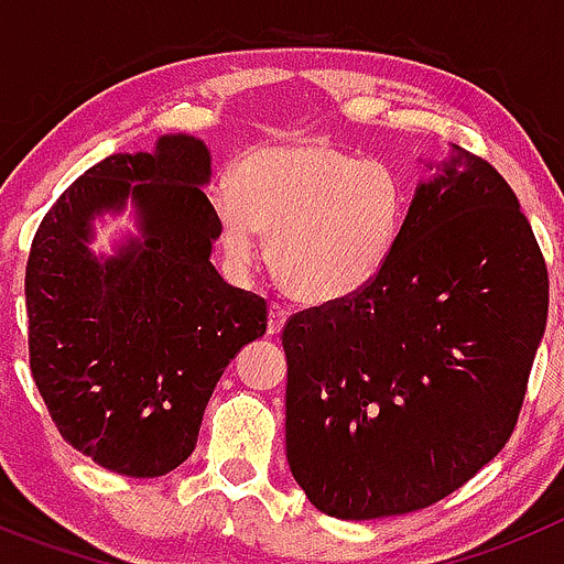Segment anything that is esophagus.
I'll return each mask as SVG.
<instances>
[{
  "label": "esophagus",
  "mask_w": 564,
  "mask_h": 564,
  "mask_svg": "<svg viewBox=\"0 0 564 564\" xmlns=\"http://www.w3.org/2000/svg\"><path fill=\"white\" fill-rule=\"evenodd\" d=\"M288 316H291V313H288V307L279 305V302H273L271 313H268V333H271V336H276V333L285 327Z\"/></svg>",
  "instance_id": "obj_1"
}]
</instances>
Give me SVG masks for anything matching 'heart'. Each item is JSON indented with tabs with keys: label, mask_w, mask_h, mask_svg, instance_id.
Instances as JSON below:
<instances>
[{
	"label": "heart",
	"mask_w": 564,
	"mask_h": 564,
	"mask_svg": "<svg viewBox=\"0 0 564 564\" xmlns=\"http://www.w3.org/2000/svg\"><path fill=\"white\" fill-rule=\"evenodd\" d=\"M212 203L228 259L248 268L259 234H268L273 276L307 305L367 291L395 257L406 223L395 169L318 141L251 149Z\"/></svg>",
	"instance_id": "heart-1"
}]
</instances>
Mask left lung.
<instances>
[{"label": "left lung", "instance_id": "obj_1", "mask_svg": "<svg viewBox=\"0 0 564 564\" xmlns=\"http://www.w3.org/2000/svg\"><path fill=\"white\" fill-rule=\"evenodd\" d=\"M545 318L517 194L455 147L417 183L387 271L282 330L288 463L307 500L378 520L457 491L514 432Z\"/></svg>", "mask_w": 564, "mask_h": 564}]
</instances>
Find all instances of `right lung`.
<instances>
[{
  "mask_svg": "<svg viewBox=\"0 0 564 564\" xmlns=\"http://www.w3.org/2000/svg\"><path fill=\"white\" fill-rule=\"evenodd\" d=\"M208 181L206 143L163 134L152 152L87 169L33 237L24 273L33 381L64 441L118 475L181 466L231 358L265 336V299L212 265L220 226ZM127 205L139 237L96 258L95 220Z\"/></svg>",
  "mask_w": 564,
  "mask_h": 564,
  "instance_id": "right-lung-1",
  "label": "right lung"
}]
</instances>
